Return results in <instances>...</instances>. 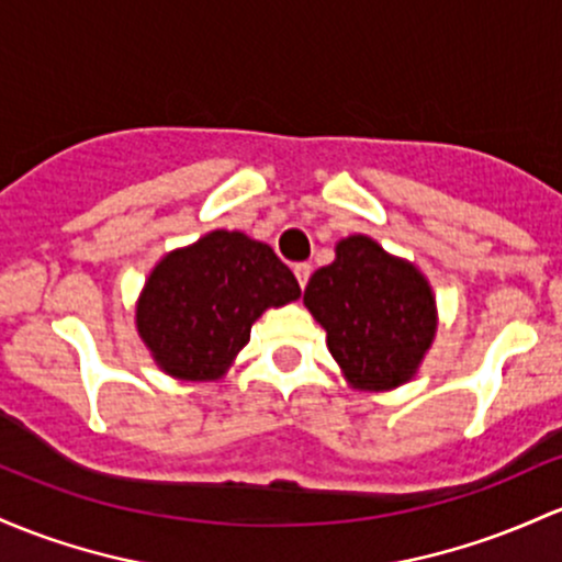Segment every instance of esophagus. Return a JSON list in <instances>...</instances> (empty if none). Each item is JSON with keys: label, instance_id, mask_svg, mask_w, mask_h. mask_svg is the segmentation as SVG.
Here are the masks:
<instances>
[{"label": "esophagus", "instance_id": "1", "mask_svg": "<svg viewBox=\"0 0 562 562\" xmlns=\"http://www.w3.org/2000/svg\"><path fill=\"white\" fill-rule=\"evenodd\" d=\"M293 274H295V280H299V285L306 288V282H310V274H312V267L310 263H295Z\"/></svg>", "mask_w": 562, "mask_h": 562}]
</instances>
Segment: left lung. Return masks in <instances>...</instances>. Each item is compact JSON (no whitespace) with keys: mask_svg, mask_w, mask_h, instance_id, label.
<instances>
[{"mask_svg":"<svg viewBox=\"0 0 562 562\" xmlns=\"http://www.w3.org/2000/svg\"><path fill=\"white\" fill-rule=\"evenodd\" d=\"M304 304L328 333L330 355L360 390L405 384L437 328L427 280L362 234L341 239L336 261L314 271Z\"/></svg>","mask_w":562,"mask_h":562,"instance_id":"8db88e82","label":"left lung"}]
</instances>
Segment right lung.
I'll list each match as a JSON object with an SVG mask.
<instances>
[{
	"label": "right lung",
	"mask_w": 562,
	"mask_h": 562,
	"mask_svg": "<svg viewBox=\"0 0 562 562\" xmlns=\"http://www.w3.org/2000/svg\"><path fill=\"white\" fill-rule=\"evenodd\" d=\"M299 295V280L269 245L239 232H211L154 267L135 323L165 373L215 381L250 341V325L263 310Z\"/></svg>",
	"instance_id": "right-lung-1"
}]
</instances>
